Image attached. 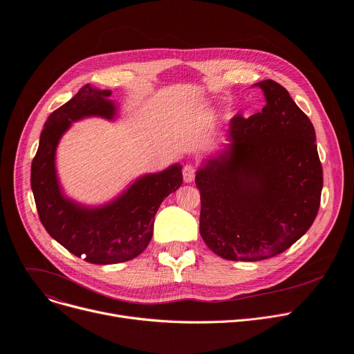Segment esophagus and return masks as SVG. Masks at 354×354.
<instances>
[{
    "label": "esophagus",
    "instance_id": "obj_1",
    "mask_svg": "<svg viewBox=\"0 0 354 354\" xmlns=\"http://www.w3.org/2000/svg\"><path fill=\"white\" fill-rule=\"evenodd\" d=\"M183 180L187 183H191L195 179V167L192 165L183 166Z\"/></svg>",
    "mask_w": 354,
    "mask_h": 354
}]
</instances>
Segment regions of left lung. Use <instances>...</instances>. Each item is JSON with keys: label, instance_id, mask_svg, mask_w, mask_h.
<instances>
[{"label": "left lung", "instance_id": "left-lung-1", "mask_svg": "<svg viewBox=\"0 0 354 354\" xmlns=\"http://www.w3.org/2000/svg\"><path fill=\"white\" fill-rule=\"evenodd\" d=\"M263 111L235 116L227 143L202 160L199 232L230 261H263L288 250L320 208L323 167L310 119L274 80L255 83Z\"/></svg>", "mask_w": 354, "mask_h": 354}]
</instances>
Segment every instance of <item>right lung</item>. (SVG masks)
<instances>
[{"label":"right lung","instance_id":"right-lung-1","mask_svg":"<svg viewBox=\"0 0 354 354\" xmlns=\"http://www.w3.org/2000/svg\"><path fill=\"white\" fill-rule=\"evenodd\" d=\"M110 90L86 84L44 123L31 163V189L46 231L60 245L91 264H118L136 258L153 235L162 201L182 185V166L174 163L133 180L111 201L88 207L68 198L55 169V152L71 123L87 118L116 120L119 106Z\"/></svg>","mask_w":354,"mask_h":354}]
</instances>
